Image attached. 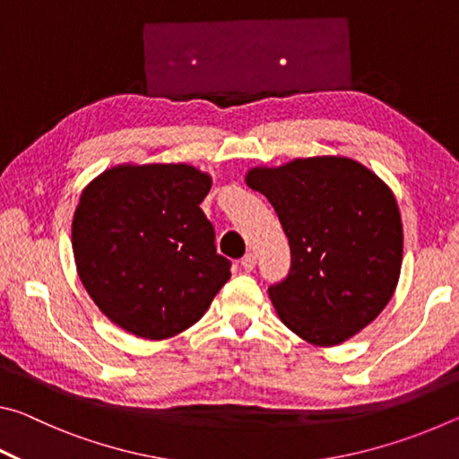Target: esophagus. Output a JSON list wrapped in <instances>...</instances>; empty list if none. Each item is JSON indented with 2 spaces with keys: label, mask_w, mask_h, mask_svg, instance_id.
Listing matches in <instances>:
<instances>
[{
  "label": "esophagus",
  "mask_w": 459,
  "mask_h": 459,
  "mask_svg": "<svg viewBox=\"0 0 459 459\" xmlns=\"http://www.w3.org/2000/svg\"><path fill=\"white\" fill-rule=\"evenodd\" d=\"M240 265H243L245 271H253L255 265H257V257H255V253H247L243 259H240Z\"/></svg>",
  "instance_id": "obj_1"
}]
</instances>
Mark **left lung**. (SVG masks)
I'll list each match as a JSON object with an SVG mask.
<instances>
[{
    "mask_svg": "<svg viewBox=\"0 0 459 459\" xmlns=\"http://www.w3.org/2000/svg\"><path fill=\"white\" fill-rule=\"evenodd\" d=\"M245 182L265 194L290 240V275L269 287L279 320L314 346L342 344L375 322L403 263L393 190L344 155L255 166Z\"/></svg>",
    "mask_w": 459,
    "mask_h": 459,
    "instance_id": "8db88e82",
    "label": "left lung"
}]
</instances>
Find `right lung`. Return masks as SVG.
<instances>
[{"label":"right lung","mask_w":459,"mask_h":459,"mask_svg":"<svg viewBox=\"0 0 459 459\" xmlns=\"http://www.w3.org/2000/svg\"><path fill=\"white\" fill-rule=\"evenodd\" d=\"M211 188V174L184 161L117 164L84 186L73 216L76 273L121 330L178 336L230 279L200 208Z\"/></svg>","instance_id":"add662e5"}]
</instances>
